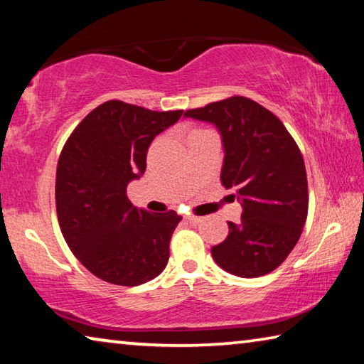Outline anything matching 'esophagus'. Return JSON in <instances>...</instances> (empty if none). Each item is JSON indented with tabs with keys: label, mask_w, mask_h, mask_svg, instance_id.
<instances>
[{
	"label": "esophagus",
	"mask_w": 364,
	"mask_h": 364,
	"mask_svg": "<svg viewBox=\"0 0 364 364\" xmlns=\"http://www.w3.org/2000/svg\"><path fill=\"white\" fill-rule=\"evenodd\" d=\"M186 221L189 225H199L202 221V217H196V215H191V217H186Z\"/></svg>",
	"instance_id": "esophagus-1"
}]
</instances>
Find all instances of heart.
<instances>
[{"label":"heart","mask_w":364,"mask_h":364,"mask_svg":"<svg viewBox=\"0 0 364 364\" xmlns=\"http://www.w3.org/2000/svg\"><path fill=\"white\" fill-rule=\"evenodd\" d=\"M199 132H202V130H193V132L189 133V136H191V134H194V133H199Z\"/></svg>","instance_id":"1"}]
</instances>
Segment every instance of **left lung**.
<instances>
[{
  "label": "left lung",
  "mask_w": 364,
  "mask_h": 364,
  "mask_svg": "<svg viewBox=\"0 0 364 364\" xmlns=\"http://www.w3.org/2000/svg\"><path fill=\"white\" fill-rule=\"evenodd\" d=\"M186 117L212 122L223 136L221 184L234 188L241 223L212 247L220 268L241 278L274 271L297 244L308 215L305 162L297 143L271 110L244 96H231Z\"/></svg>",
  "instance_id": "left-lung-1"
}]
</instances>
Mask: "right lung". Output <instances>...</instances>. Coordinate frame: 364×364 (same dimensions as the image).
<instances>
[{
    "label": "right lung",
    "mask_w": 364,
    "mask_h": 364,
    "mask_svg": "<svg viewBox=\"0 0 364 364\" xmlns=\"http://www.w3.org/2000/svg\"><path fill=\"white\" fill-rule=\"evenodd\" d=\"M181 115L112 100L67 138L56 171L58 220L72 254L96 278L133 287L167 267L181 217L134 207L127 186L146 171L152 139Z\"/></svg>",
    "instance_id": "1"
}]
</instances>
